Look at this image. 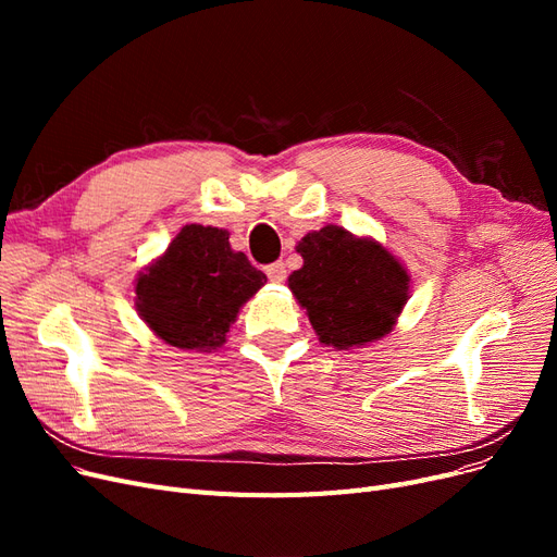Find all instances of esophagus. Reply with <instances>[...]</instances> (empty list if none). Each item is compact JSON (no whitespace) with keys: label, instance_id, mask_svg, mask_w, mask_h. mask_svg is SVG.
<instances>
[{"label":"esophagus","instance_id":"34e87169","mask_svg":"<svg viewBox=\"0 0 557 557\" xmlns=\"http://www.w3.org/2000/svg\"><path fill=\"white\" fill-rule=\"evenodd\" d=\"M264 272H267L269 281H274V283H283L285 281V264L283 262H274V264L264 267Z\"/></svg>","mask_w":557,"mask_h":557}]
</instances>
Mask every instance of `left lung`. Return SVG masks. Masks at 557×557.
<instances>
[{
	"label": "left lung",
	"mask_w": 557,
	"mask_h": 557,
	"mask_svg": "<svg viewBox=\"0 0 557 557\" xmlns=\"http://www.w3.org/2000/svg\"><path fill=\"white\" fill-rule=\"evenodd\" d=\"M297 252L305 264L288 276V288L320 342L346 350L393 330L409 299V274L393 252L339 225L309 232Z\"/></svg>",
	"instance_id": "obj_1"
}]
</instances>
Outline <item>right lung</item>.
Returning a JSON list of instances; mask_svg holds the SVG:
<instances>
[{
    "label": "right lung",
    "mask_w": 557,
    "mask_h": 557,
    "mask_svg": "<svg viewBox=\"0 0 557 557\" xmlns=\"http://www.w3.org/2000/svg\"><path fill=\"white\" fill-rule=\"evenodd\" d=\"M267 276L232 250L227 230L185 225L137 278V311L162 342L185 350H215L246 299Z\"/></svg>",
    "instance_id": "1"
}]
</instances>
